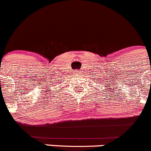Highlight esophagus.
Returning a JSON list of instances; mask_svg holds the SVG:
<instances>
[{"mask_svg": "<svg viewBox=\"0 0 151 151\" xmlns=\"http://www.w3.org/2000/svg\"><path fill=\"white\" fill-rule=\"evenodd\" d=\"M75 73H76V75H78V76L81 75V74H80L81 71H79V70H75Z\"/></svg>", "mask_w": 151, "mask_h": 151, "instance_id": "1", "label": "esophagus"}]
</instances>
